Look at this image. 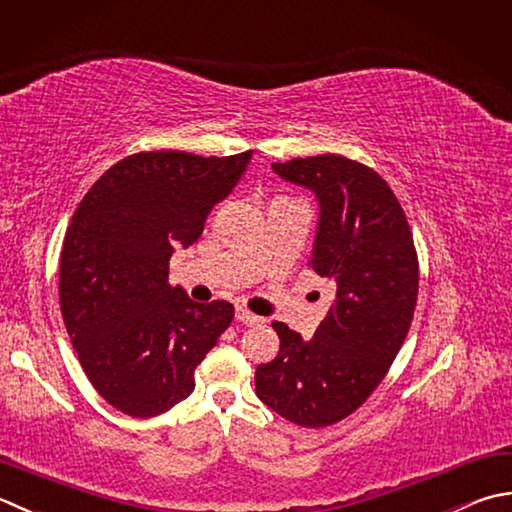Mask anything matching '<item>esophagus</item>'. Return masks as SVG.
I'll return each instance as SVG.
<instances>
[{"mask_svg": "<svg viewBox=\"0 0 512 512\" xmlns=\"http://www.w3.org/2000/svg\"><path fill=\"white\" fill-rule=\"evenodd\" d=\"M235 319H237V322L246 324V326H259V324L264 322L262 317H257V315H253V313H248L246 308H237V310H235Z\"/></svg>", "mask_w": 512, "mask_h": 512, "instance_id": "esophagus-1", "label": "esophagus"}]
</instances>
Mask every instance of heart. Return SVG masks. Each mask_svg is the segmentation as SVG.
<instances>
[{
	"label": "heart",
	"mask_w": 512,
	"mask_h": 512,
	"mask_svg": "<svg viewBox=\"0 0 512 512\" xmlns=\"http://www.w3.org/2000/svg\"><path fill=\"white\" fill-rule=\"evenodd\" d=\"M279 199H282V197H279Z\"/></svg>",
	"instance_id": "obj_1"
}]
</instances>
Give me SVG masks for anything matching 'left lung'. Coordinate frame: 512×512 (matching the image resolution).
I'll return each mask as SVG.
<instances>
[{"instance_id":"left-lung-1","label":"left lung","mask_w":512,"mask_h":512,"mask_svg":"<svg viewBox=\"0 0 512 512\" xmlns=\"http://www.w3.org/2000/svg\"><path fill=\"white\" fill-rule=\"evenodd\" d=\"M317 199L310 266L335 282V299L310 339L273 322L279 353L255 370V390L299 426L335 424L366 402L413 322L419 266L393 190L375 170L339 155L273 164Z\"/></svg>"}]
</instances>
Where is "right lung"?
I'll return each instance as SVG.
<instances>
[{
    "instance_id": "add662e5",
    "label": "right lung",
    "mask_w": 512,
    "mask_h": 512,
    "mask_svg": "<svg viewBox=\"0 0 512 512\" xmlns=\"http://www.w3.org/2000/svg\"><path fill=\"white\" fill-rule=\"evenodd\" d=\"M253 150L137 153L97 179L66 230L59 306L90 384L130 417H155L195 388V368L233 322L168 284V259L244 177Z\"/></svg>"
}]
</instances>
